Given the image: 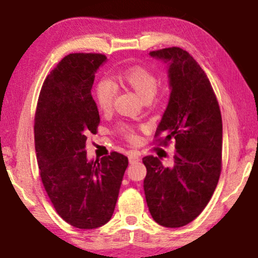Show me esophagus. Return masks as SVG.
Returning <instances> with one entry per match:
<instances>
[{
    "label": "esophagus",
    "mask_w": 258,
    "mask_h": 258,
    "mask_svg": "<svg viewBox=\"0 0 258 258\" xmlns=\"http://www.w3.org/2000/svg\"><path fill=\"white\" fill-rule=\"evenodd\" d=\"M128 160L130 163H137L139 161V154L137 152H131L128 154Z\"/></svg>",
    "instance_id": "esophagus-1"
}]
</instances>
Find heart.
<instances>
[{
  "instance_id": "obj_1",
  "label": "heart",
  "mask_w": 258,
  "mask_h": 258,
  "mask_svg": "<svg viewBox=\"0 0 258 258\" xmlns=\"http://www.w3.org/2000/svg\"><path fill=\"white\" fill-rule=\"evenodd\" d=\"M116 81L128 86L130 88L136 92V94L142 99L143 101H151V99L157 93L158 80L156 75L143 67H131L126 70L119 71L114 75ZM95 101L98 107L101 111H108L112 107L113 99H114L115 89L108 80H101L95 86ZM125 137L131 142H136L137 136L131 127L121 126L120 127Z\"/></svg>"
}]
</instances>
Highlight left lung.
Segmentation results:
<instances>
[{"mask_svg": "<svg viewBox=\"0 0 258 258\" xmlns=\"http://www.w3.org/2000/svg\"><path fill=\"white\" fill-rule=\"evenodd\" d=\"M167 63L170 99L156 136L161 144L176 140L173 165L146 156L144 191L150 214L158 224L180 228L198 217L210 201L222 171L221 109L207 74L179 47L151 51Z\"/></svg>", "mask_w": 258, "mask_h": 258, "instance_id": "8db88e82", "label": "left lung"}]
</instances>
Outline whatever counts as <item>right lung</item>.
<instances>
[{
  "label": "right lung",
  "instance_id": "add662e5",
  "mask_svg": "<svg viewBox=\"0 0 258 258\" xmlns=\"http://www.w3.org/2000/svg\"><path fill=\"white\" fill-rule=\"evenodd\" d=\"M107 57L74 53L48 74L41 88L34 125L40 177L55 210L78 229H95L111 219L128 165L112 152L87 159L86 140L100 116L92 97L95 73Z\"/></svg>",
  "mask_w": 258,
  "mask_h": 258
}]
</instances>
